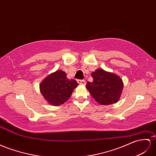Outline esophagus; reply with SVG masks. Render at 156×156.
<instances>
[{"mask_svg": "<svg viewBox=\"0 0 156 156\" xmlns=\"http://www.w3.org/2000/svg\"><path fill=\"white\" fill-rule=\"evenodd\" d=\"M77 82L79 84H80V85H85L86 84V81L83 80H78Z\"/></svg>", "mask_w": 156, "mask_h": 156, "instance_id": "34e87169", "label": "esophagus"}]
</instances>
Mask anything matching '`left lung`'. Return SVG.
<instances>
[{
    "label": "left lung",
    "mask_w": 156,
    "mask_h": 156,
    "mask_svg": "<svg viewBox=\"0 0 156 156\" xmlns=\"http://www.w3.org/2000/svg\"><path fill=\"white\" fill-rule=\"evenodd\" d=\"M94 81L86 88L99 104L108 105L117 102L123 89L122 80L117 74L98 69L91 73Z\"/></svg>",
    "instance_id": "obj_1"
}]
</instances>
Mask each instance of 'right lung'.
<instances>
[{
	"mask_svg": "<svg viewBox=\"0 0 156 156\" xmlns=\"http://www.w3.org/2000/svg\"><path fill=\"white\" fill-rule=\"evenodd\" d=\"M78 83L75 80L66 78V74L57 70L43 80L40 83V91L47 103L55 106L62 105L69 99Z\"/></svg>",
	"mask_w": 156,
	"mask_h": 156,
	"instance_id": "obj_1",
	"label": "right lung"
}]
</instances>
